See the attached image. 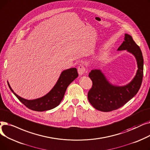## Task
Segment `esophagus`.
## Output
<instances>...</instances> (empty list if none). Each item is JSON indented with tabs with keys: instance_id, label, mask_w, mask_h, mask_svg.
Masks as SVG:
<instances>
[{
	"instance_id": "obj_1",
	"label": "esophagus",
	"mask_w": 150,
	"mask_h": 150,
	"mask_svg": "<svg viewBox=\"0 0 150 150\" xmlns=\"http://www.w3.org/2000/svg\"><path fill=\"white\" fill-rule=\"evenodd\" d=\"M77 71L79 75H83L85 73V67L82 65H80L77 68Z\"/></svg>"
}]
</instances>
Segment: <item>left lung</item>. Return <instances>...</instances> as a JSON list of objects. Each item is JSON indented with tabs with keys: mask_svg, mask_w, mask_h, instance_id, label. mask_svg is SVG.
Returning a JSON list of instances; mask_svg holds the SVG:
<instances>
[{
	"mask_svg": "<svg viewBox=\"0 0 150 150\" xmlns=\"http://www.w3.org/2000/svg\"><path fill=\"white\" fill-rule=\"evenodd\" d=\"M127 50L132 54L137 60L138 69L132 81L125 86L110 84L99 69H93L88 76L93 85L88 93L90 103L96 109L102 112H110L119 109L137 93L144 75V58L139 46L131 35H125V41L118 51Z\"/></svg>",
	"mask_w": 150,
	"mask_h": 150,
	"instance_id": "left-lung-1",
	"label": "left lung"
}]
</instances>
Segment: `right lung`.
Returning <instances> with one entry per match:
<instances>
[{
  "mask_svg": "<svg viewBox=\"0 0 150 150\" xmlns=\"http://www.w3.org/2000/svg\"><path fill=\"white\" fill-rule=\"evenodd\" d=\"M77 76V71L75 68L64 70L53 88L47 95L33 100H27L20 97L14 92L8 82V85L13 94L27 108L35 111L42 112L52 109L60 104L68 86Z\"/></svg>",
  "mask_w": 150,
  "mask_h": 150,
  "instance_id": "obj_1",
  "label": "right lung"
}]
</instances>
